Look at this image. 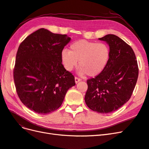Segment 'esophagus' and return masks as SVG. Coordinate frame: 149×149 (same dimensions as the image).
Returning <instances> with one entry per match:
<instances>
[{
    "mask_svg": "<svg viewBox=\"0 0 149 149\" xmlns=\"http://www.w3.org/2000/svg\"><path fill=\"white\" fill-rule=\"evenodd\" d=\"M74 79H75V83H78L79 81H80L81 80L80 78H78V77H75V78H74Z\"/></svg>",
    "mask_w": 149,
    "mask_h": 149,
    "instance_id": "esophagus-1",
    "label": "esophagus"
}]
</instances>
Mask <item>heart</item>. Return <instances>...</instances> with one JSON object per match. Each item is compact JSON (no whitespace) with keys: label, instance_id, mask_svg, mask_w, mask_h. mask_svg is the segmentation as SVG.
Returning a JSON list of instances; mask_svg holds the SVG:
<instances>
[{"label":"heart","instance_id":"heart-1","mask_svg":"<svg viewBox=\"0 0 149 149\" xmlns=\"http://www.w3.org/2000/svg\"><path fill=\"white\" fill-rule=\"evenodd\" d=\"M111 56V48L107 43L80 40L71 43L70 51L63 49L61 60L65 68L69 71L77 66L79 61V74L94 77L104 71Z\"/></svg>","mask_w":149,"mask_h":149}]
</instances>
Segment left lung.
Instances as JSON below:
<instances>
[{
	"instance_id": "left-lung-1",
	"label": "left lung",
	"mask_w": 149,
	"mask_h": 149,
	"mask_svg": "<svg viewBox=\"0 0 149 149\" xmlns=\"http://www.w3.org/2000/svg\"><path fill=\"white\" fill-rule=\"evenodd\" d=\"M99 40L109 45L111 59L102 73L87 80L84 100L89 109L107 114L118 110L129 100L137 83L139 68L132 48L124 40L112 34Z\"/></svg>"
}]
</instances>
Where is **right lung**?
Returning <instances> with one entry per match:
<instances>
[{"mask_svg":"<svg viewBox=\"0 0 149 149\" xmlns=\"http://www.w3.org/2000/svg\"><path fill=\"white\" fill-rule=\"evenodd\" d=\"M71 40L66 35L40 29L29 35L18 49L13 79L20 101L30 110L47 114L62 104L74 76L61 63V53Z\"/></svg>","mask_w":149,"mask_h":149,"instance_id":"right-lung-1","label":"right lung"}]
</instances>
